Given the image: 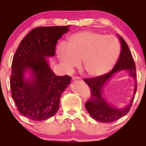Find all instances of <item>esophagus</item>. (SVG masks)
Masks as SVG:
<instances>
[{
    "instance_id": "1",
    "label": "esophagus",
    "mask_w": 146,
    "mask_h": 146,
    "mask_svg": "<svg viewBox=\"0 0 146 146\" xmlns=\"http://www.w3.org/2000/svg\"><path fill=\"white\" fill-rule=\"evenodd\" d=\"M80 78L79 76H73L72 77V80H80Z\"/></svg>"
}]
</instances>
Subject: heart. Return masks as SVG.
Here are the masks:
<instances>
[{"mask_svg":"<svg viewBox=\"0 0 146 146\" xmlns=\"http://www.w3.org/2000/svg\"><path fill=\"white\" fill-rule=\"evenodd\" d=\"M120 44L114 36L92 31H82L71 35L66 45L60 44L56 55L68 72L78 66L82 60L84 70L90 76H99L111 70L120 53Z\"/></svg>","mask_w":146,"mask_h":146,"instance_id":"heart-1","label":"heart"}]
</instances>
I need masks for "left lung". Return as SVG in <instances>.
Returning <instances> with one entry per match:
<instances>
[{
  "mask_svg": "<svg viewBox=\"0 0 146 146\" xmlns=\"http://www.w3.org/2000/svg\"><path fill=\"white\" fill-rule=\"evenodd\" d=\"M121 40V50L117 63L108 73L99 76L85 78L84 80L88 85L91 90V95L88 100L85 104V107L90 115L96 120L104 123H111L124 116L130 110L134 97L131 103L125 108L117 109L111 106L104 98L102 89L105 83L117 72L121 70H127L131 76L136 80V68L128 46L122 37L119 36ZM137 90V82H135L134 94Z\"/></svg>",
  "mask_w": 146,
  "mask_h": 146,
  "instance_id": "1",
  "label": "left lung"
}]
</instances>
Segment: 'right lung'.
<instances>
[{"mask_svg": "<svg viewBox=\"0 0 146 146\" xmlns=\"http://www.w3.org/2000/svg\"><path fill=\"white\" fill-rule=\"evenodd\" d=\"M70 26L40 27L23 38L13 56L11 74V95L22 115L34 121L44 120L58 110L60 98L72 78L56 76L46 57L55 55L60 38ZM31 70L33 77L26 81L23 73Z\"/></svg>", "mask_w": 146, "mask_h": 146, "instance_id": "obj_1", "label": "right lung"}]
</instances>
